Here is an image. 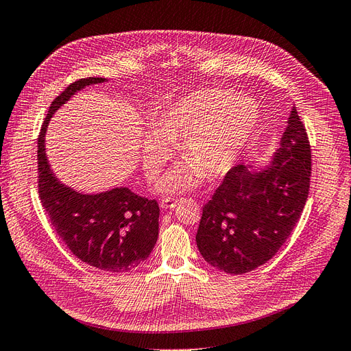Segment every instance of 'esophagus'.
I'll return each instance as SVG.
<instances>
[{
    "label": "esophagus",
    "instance_id": "34e87169",
    "mask_svg": "<svg viewBox=\"0 0 351 351\" xmlns=\"http://www.w3.org/2000/svg\"><path fill=\"white\" fill-rule=\"evenodd\" d=\"M182 201V199H178V198H165V199H162V202H160V206L163 210H167V208H175V206Z\"/></svg>",
    "mask_w": 351,
    "mask_h": 351
}]
</instances>
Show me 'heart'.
<instances>
[{"label":"heart","instance_id":"obj_1","mask_svg":"<svg viewBox=\"0 0 351 351\" xmlns=\"http://www.w3.org/2000/svg\"><path fill=\"white\" fill-rule=\"evenodd\" d=\"M258 123V107L249 97L230 89L197 90L175 102L153 123L143 140V167L153 180L171 154L167 141L179 142L186 160L175 166L158 184L160 192H180L195 186L202 175H226L234 166Z\"/></svg>","mask_w":351,"mask_h":351}]
</instances>
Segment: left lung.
<instances>
[{
	"label": "left lung",
	"mask_w": 351,
	"mask_h": 351,
	"mask_svg": "<svg viewBox=\"0 0 351 351\" xmlns=\"http://www.w3.org/2000/svg\"><path fill=\"white\" fill-rule=\"evenodd\" d=\"M309 178V140L293 107L270 166L231 167L204 205L195 239L205 262L241 275L270 261L302 214Z\"/></svg>",
	"instance_id": "8db88e82"
}]
</instances>
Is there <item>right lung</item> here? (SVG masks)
I'll use <instances>...</instances> for the list:
<instances>
[{
    "mask_svg": "<svg viewBox=\"0 0 351 351\" xmlns=\"http://www.w3.org/2000/svg\"><path fill=\"white\" fill-rule=\"evenodd\" d=\"M104 77H84L50 104L37 138V188L45 211L69 250L89 266L124 274L145 262L159 236V204L128 188L85 195L60 184L46 158L45 134L53 112L76 90Z\"/></svg>",
    "mask_w": 351,
    "mask_h": 351,
    "instance_id": "right-lung-1",
    "label": "right lung"
}]
</instances>
